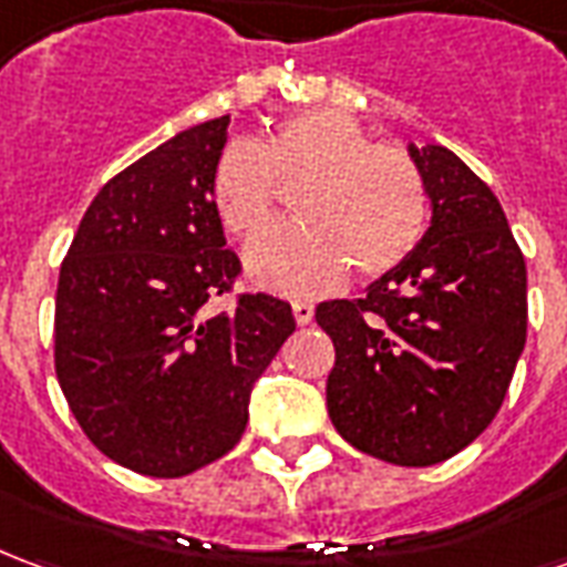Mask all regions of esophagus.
I'll return each mask as SVG.
<instances>
[{"label":"esophagus","instance_id":"obj_1","mask_svg":"<svg viewBox=\"0 0 567 567\" xmlns=\"http://www.w3.org/2000/svg\"><path fill=\"white\" fill-rule=\"evenodd\" d=\"M291 312H295L297 324H309L316 309H312V303H309V300H295V303H291Z\"/></svg>","mask_w":567,"mask_h":567}]
</instances>
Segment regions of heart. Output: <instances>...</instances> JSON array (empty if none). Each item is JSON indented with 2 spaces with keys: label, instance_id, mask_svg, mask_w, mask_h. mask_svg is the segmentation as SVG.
Masks as SVG:
<instances>
[{
  "label": "heart",
  "instance_id": "obj_1",
  "mask_svg": "<svg viewBox=\"0 0 567 567\" xmlns=\"http://www.w3.org/2000/svg\"><path fill=\"white\" fill-rule=\"evenodd\" d=\"M295 190L297 221L246 251L251 282L282 295L333 288L352 267L377 279L401 267L425 234L427 194L404 148L373 145L361 121L337 109L282 117L258 142H230L212 169V206L224 230L251 239L272 218L279 185Z\"/></svg>",
  "mask_w": 567,
  "mask_h": 567
}]
</instances>
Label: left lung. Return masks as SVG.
<instances>
[{"mask_svg":"<svg viewBox=\"0 0 567 567\" xmlns=\"http://www.w3.org/2000/svg\"><path fill=\"white\" fill-rule=\"evenodd\" d=\"M431 227L413 255L316 321L337 349L328 413L355 450L427 467L474 443L523 355L525 258L498 197L443 145H406Z\"/></svg>","mask_w":567,"mask_h":567,"instance_id":"1","label":"left lung"}]
</instances>
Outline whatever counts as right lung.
Returning a JSON list of instances; mask_svg holds the SVG:
<instances>
[{"label":"right lung","instance_id":"1","mask_svg":"<svg viewBox=\"0 0 567 567\" xmlns=\"http://www.w3.org/2000/svg\"><path fill=\"white\" fill-rule=\"evenodd\" d=\"M230 117L175 133L93 197L60 267L54 368L96 450L145 476H185L234 450L251 385L295 333L291 307L243 295L212 206Z\"/></svg>","mask_w":567,"mask_h":567}]
</instances>
